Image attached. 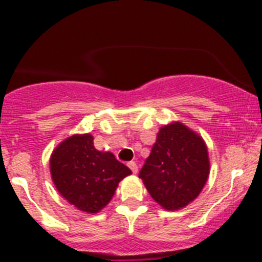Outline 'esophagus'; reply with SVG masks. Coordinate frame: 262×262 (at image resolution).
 <instances>
[{
	"label": "esophagus",
	"mask_w": 262,
	"mask_h": 262,
	"mask_svg": "<svg viewBox=\"0 0 262 262\" xmlns=\"http://www.w3.org/2000/svg\"><path fill=\"white\" fill-rule=\"evenodd\" d=\"M128 167L130 168L132 172H133V173L138 172V166H137L136 162H129V163H128Z\"/></svg>",
	"instance_id": "obj_1"
}]
</instances>
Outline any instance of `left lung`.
<instances>
[{"instance_id":"8db88e82","label":"left lung","mask_w":262,"mask_h":262,"mask_svg":"<svg viewBox=\"0 0 262 262\" xmlns=\"http://www.w3.org/2000/svg\"><path fill=\"white\" fill-rule=\"evenodd\" d=\"M209 167L202 137L175 121L160 129L139 178L155 202L167 210H178L200 194Z\"/></svg>"}]
</instances>
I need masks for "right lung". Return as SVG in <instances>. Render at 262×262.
<instances>
[{"label":"right lung","instance_id":"right-lung-1","mask_svg":"<svg viewBox=\"0 0 262 262\" xmlns=\"http://www.w3.org/2000/svg\"><path fill=\"white\" fill-rule=\"evenodd\" d=\"M50 173L59 194L70 204L82 212L97 213L132 171L113 153L97 150L91 134H75L53 150Z\"/></svg>","mask_w":262,"mask_h":262}]
</instances>
